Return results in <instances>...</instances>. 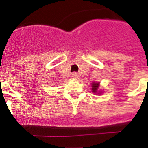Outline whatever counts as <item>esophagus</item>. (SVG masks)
Returning <instances> with one entry per match:
<instances>
[{
  "label": "esophagus",
  "mask_w": 148,
  "mask_h": 148,
  "mask_svg": "<svg viewBox=\"0 0 148 148\" xmlns=\"http://www.w3.org/2000/svg\"><path fill=\"white\" fill-rule=\"evenodd\" d=\"M72 77H74V78H77L78 77V74L77 73H76V72H74V73H73L72 74Z\"/></svg>",
  "instance_id": "obj_1"
}]
</instances>
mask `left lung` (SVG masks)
Listing matches in <instances>:
<instances>
[{
	"label": "left lung",
	"instance_id": "1",
	"mask_svg": "<svg viewBox=\"0 0 148 148\" xmlns=\"http://www.w3.org/2000/svg\"><path fill=\"white\" fill-rule=\"evenodd\" d=\"M98 88H99V83H95V82H94V83L92 84V92L94 93L98 92V91H97Z\"/></svg>",
	"mask_w": 148,
	"mask_h": 148
}]
</instances>
